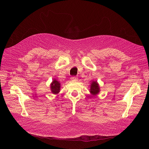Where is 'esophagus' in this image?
<instances>
[{"instance_id": "1", "label": "esophagus", "mask_w": 149, "mask_h": 149, "mask_svg": "<svg viewBox=\"0 0 149 149\" xmlns=\"http://www.w3.org/2000/svg\"><path fill=\"white\" fill-rule=\"evenodd\" d=\"M70 79L71 80H77V76H73L71 78H70Z\"/></svg>"}]
</instances>
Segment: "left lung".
I'll return each instance as SVG.
<instances>
[{"label":"left lung","mask_w":149,"mask_h":149,"mask_svg":"<svg viewBox=\"0 0 149 149\" xmlns=\"http://www.w3.org/2000/svg\"><path fill=\"white\" fill-rule=\"evenodd\" d=\"M90 92L93 95H95L100 92V87L97 81H92L91 84Z\"/></svg>","instance_id":"1"}]
</instances>
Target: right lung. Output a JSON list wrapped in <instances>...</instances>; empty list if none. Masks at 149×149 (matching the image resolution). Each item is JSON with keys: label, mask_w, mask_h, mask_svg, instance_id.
<instances>
[{"label": "right lung", "mask_w": 149, "mask_h": 149, "mask_svg": "<svg viewBox=\"0 0 149 149\" xmlns=\"http://www.w3.org/2000/svg\"><path fill=\"white\" fill-rule=\"evenodd\" d=\"M51 90L54 94H57L60 90V83L56 80H54L51 84Z\"/></svg>", "instance_id": "right-lung-1"}]
</instances>
